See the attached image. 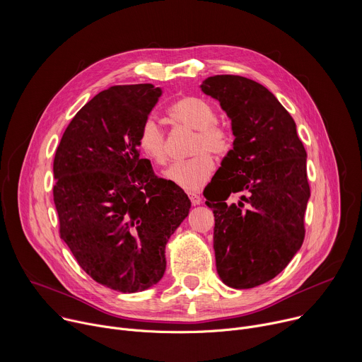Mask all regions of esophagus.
Returning a JSON list of instances; mask_svg holds the SVG:
<instances>
[{
  "label": "esophagus",
  "mask_w": 362,
  "mask_h": 362,
  "mask_svg": "<svg viewBox=\"0 0 362 362\" xmlns=\"http://www.w3.org/2000/svg\"><path fill=\"white\" fill-rule=\"evenodd\" d=\"M189 199H190V202H192L193 206H197V204L202 203V197H200V194H197V193H189Z\"/></svg>",
  "instance_id": "obj_1"
}]
</instances>
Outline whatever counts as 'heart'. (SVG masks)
<instances>
[{
  "mask_svg": "<svg viewBox=\"0 0 362 362\" xmlns=\"http://www.w3.org/2000/svg\"><path fill=\"white\" fill-rule=\"evenodd\" d=\"M169 117L180 126L196 130V137L192 144L194 156L173 163L165 172V177L187 192H196L209 182L215 172V160L207 150L223 153L229 146V137L216 124L215 109L199 97L189 95L173 103L169 107ZM137 143L144 156L153 163L165 165L168 162L166 134L154 119L148 117L143 122Z\"/></svg>",
  "mask_w": 362,
  "mask_h": 362,
  "instance_id": "obj_1",
  "label": "heart"
}]
</instances>
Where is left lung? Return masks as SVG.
Listing matches in <instances>:
<instances>
[{
    "instance_id": "obj_1",
    "label": "left lung",
    "mask_w": 362,
    "mask_h": 362,
    "mask_svg": "<svg viewBox=\"0 0 362 362\" xmlns=\"http://www.w3.org/2000/svg\"><path fill=\"white\" fill-rule=\"evenodd\" d=\"M200 88L221 103L235 136L204 196L215 216L216 271L230 288H255L281 274L302 246L311 196L306 151L293 119L262 84L214 76ZM233 194L240 199L230 204Z\"/></svg>"
}]
</instances>
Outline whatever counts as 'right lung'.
I'll return each instance as SVG.
<instances>
[{"label":"right lung","mask_w":362,"mask_h":362,"mask_svg":"<svg viewBox=\"0 0 362 362\" xmlns=\"http://www.w3.org/2000/svg\"><path fill=\"white\" fill-rule=\"evenodd\" d=\"M162 93L153 84L98 93L67 126L53 165L62 239L87 275L123 293L163 278L166 245L190 209L139 154L140 127Z\"/></svg>","instance_id":"1"}]
</instances>
